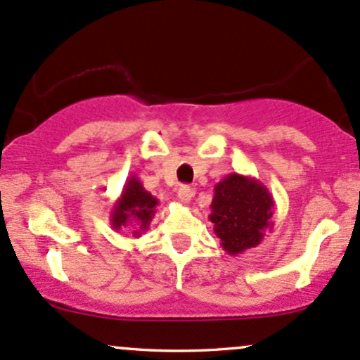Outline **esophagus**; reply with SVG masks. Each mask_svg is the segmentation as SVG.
Instances as JSON below:
<instances>
[{"label":"esophagus","mask_w":360,"mask_h":360,"mask_svg":"<svg viewBox=\"0 0 360 360\" xmlns=\"http://www.w3.org/2000/svg\"><path fill=\"white\" fill-rule=\"evenodd\" d=\"M193 195H195V191L192 187H188V185H181L179 188V199L181 204H191Z\"/></svg>","instance_id":"obj_1"}]
</instances>
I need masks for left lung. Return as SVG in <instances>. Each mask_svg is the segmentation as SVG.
Listing matches in <instances>:
<instances>
[{"label":"left lung","instance_id":"8db88e82","mask_svg":"<svg viewBox=\"0 0 360 360\" xmlns=\"http://www.w3.org/2000/svg\"><path fill=\"white\" fill-rule=\"evenodd\" d=\"M272 209L269 188L253 176L229 173L214 185L209 219L224 252L236 257L260 245L274 226Z\"/></svg>","mask_w":360,"mask_h":360}]
</instances>
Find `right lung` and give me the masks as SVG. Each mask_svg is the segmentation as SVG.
Returning <instances> with one entry per match:
<instances>
[{
    "label": "right lung",
    "mask_w": 360,
    "mask_h": 360,
    "mask_svg": "<svg viewBox=\"0 0 360 360\" xmlns=\"http://www.w3.org/2000/svg\"><path fill=\"white\" fill-rule=\"evenodd\" d=\"M160 200L143 187L136 175H131L124 185L122 193L114 202L110 212V223L115 231L122 228H132V236L139 238L149 228L156 205Z\"/></svg>",
    "instance_id": "add662e5"
}]
</instances>
